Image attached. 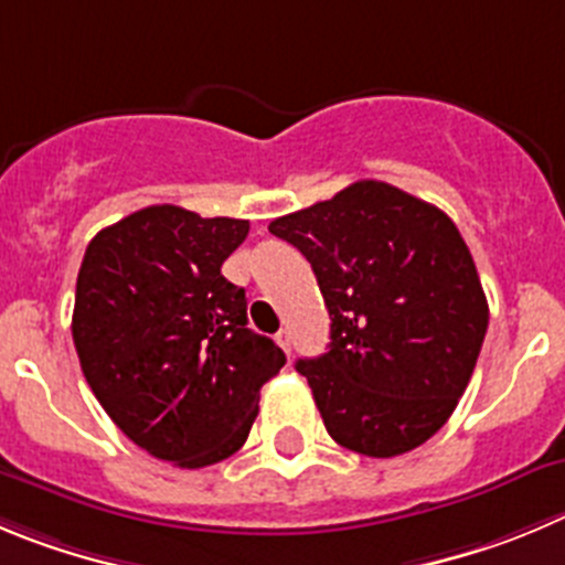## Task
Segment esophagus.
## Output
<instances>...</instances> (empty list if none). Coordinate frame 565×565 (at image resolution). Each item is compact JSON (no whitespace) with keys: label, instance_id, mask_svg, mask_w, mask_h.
I'll use <instances>...</instances> for the list:
<instances>
[{"label":"esophagus","instance_id":"1","mask_svg":"<svg viewBox=\"0 0 565 565\" xmlns=\"http://www.w3.org/2000/svg\"><path fill=\"white\" fill-rule=\"evenodd\" d=\"M276 342H278V345H281L284 348V351H287V354H289V331H278V334H276Z\"/></svg>","mask_w":565,"mask_h":565}]
</instances>
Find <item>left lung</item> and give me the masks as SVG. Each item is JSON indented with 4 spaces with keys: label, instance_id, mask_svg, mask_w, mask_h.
<instances>
[{
    "label": "left lung",
    "instance_id": "8db88e82",
    "mask_svg": "<svg viewBox=\"0 0 565 565\" xmlns=\"http://www.w3.org/2000/svg\"><path fill=\"white\" fill-rule=\"evenodd\" d=\"M318 276L329 351L298 360L329 435L365 457L418 449L455 413L488 331L471 250L437 205L384 181L270 223Z\"/></svg>",
    "mask_w": 565,
    "mask_h": 565
}]
</instances>
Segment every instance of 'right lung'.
<instances>
[{"mask_svg":"<svg viewBox=\"0 0 565 565\" xmlns=\"http://www.w3.org/2000/svg\"><path fill=\"white\" fill-rule=\"evenodd\" d=\"M250 223L147 205L99 231L77 273L83 376L130 440L203 468L242 449L258 390L287 356L247 329L245 289L220 273Z\"/></svg>","mask_w":565,"mask_h":565,"instance_id":"1","label":"right lung"}]
</instances>
